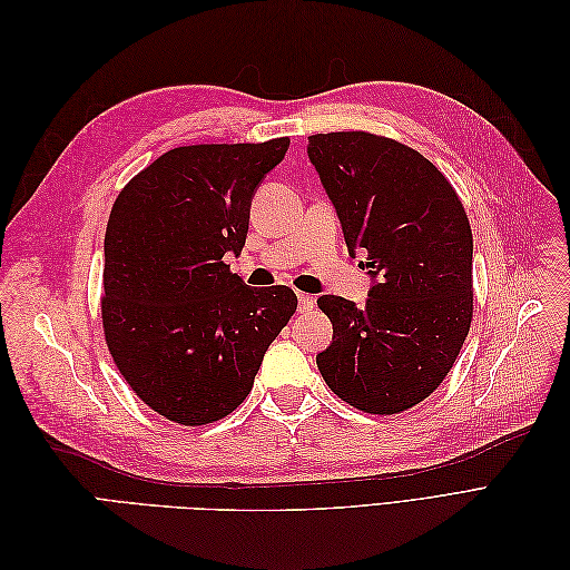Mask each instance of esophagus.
I'll return each mask as SVG.
<instances>
[{
    "label": "esophagus",
    "instance_id": "1",
    "mask_svg": "<svg viewBox=\"0 0 570 570\" xmlns=\"http://www.w3.org/2000/svg\"><path fill=\"white\" fill-rule=\"evenodd\" d=\"M297 302H299V312H312L314 304H316V299L312 295H299Z\"/></svg>",
    "mask_w": 570,
    "mask_h": 570
}]
</instances>
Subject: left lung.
<instances>
[{
  "mask_svg": "<svg viewBox=\"0 0 570 570\" xmlns=\"http://www.w3.org/2000/svg\"><path fill=\"white\" fill-rule=\"evenodd\" d=\"M306 151L373 283L364 306L318 297L333 323L318 371L361 411H406L444 381L471 327L473 235L463 204L423 154L387 137L312 135Z\"/></svg>",
  "mask_w": 570,
  "mask_h": 570,
  "instance_id": "1",
  "label": "left lung"
}]
</instances>
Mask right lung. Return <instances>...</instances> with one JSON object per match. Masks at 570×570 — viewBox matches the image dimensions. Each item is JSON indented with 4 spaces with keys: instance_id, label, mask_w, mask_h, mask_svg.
Returning a JSON list of instances; mask_svg holds the SVG:
<instances>
[{
    "instance_id": "obj_1",
    "label": "right lung",
    "mask_w": 570,
    "mask_h": 570,
    "mask_svg": "<svg viewBox=\"0 0 570 570\" xmlns=\"http://www.w3.org/2000/svg\"><path fill=\"white\" fill-rule=\"evenodd\" d=\"M287 147V137L176 147L114 202L105 335L126 383L168 421L206 425L233 413L297 312L289 287H249L223 262L243 252L256 187Z\"/></svg>"
}]
</instances>
